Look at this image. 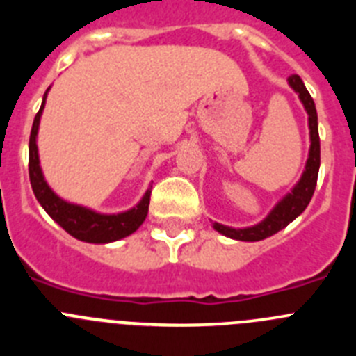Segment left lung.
Returning a JSON list of instances; mask_svg holds the SVG:
<instances>
[{"instance_id":"left-lung-1","label":"left lung","mask_w":356,"mask_h":356,"mask_svg":"<svg viewBox=\"0 0 356 356\" xmlns=\"http://www.w3.org/2000/svg\"><path fill=\"white\" fill-rule=\"evenodd\" d=\"M289 85L298 92L301 103L308 114V128H310V153H308L307 165H305L303 176L298 181L292 193H289L284 200L280 201L278 205L271 210V213L264 219L259 225L250 226V228H229V226L213 222V228L219 234L226 235L229 238H237V241L254 242L262 241V238L271 237L278 234L280 229L285 228L289 222H292L296 217L300 216L308 207L310 200L314 196L317 185V175H319V163H321V144H319V130H317V110L312 96L308 94L303 80L298 74H292L289 78Z\"/></svg>"}]
</instances>
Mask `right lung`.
I'll list each match as a JSON object with an SVG mask.
<instances>
[{
	"instance_id": "1",
	"label": "right lung",
	"mask_w": 356,
	"mask_h": 356,
	"mask_svg": "<svg viewBox=\"0 0 356 356\" xmlns=\"http://www.w3.org/2000/svg\"><path fill=\"white\" fill-rule=\"evenodd\" d=\"M49 90V89H48ZM48 90L42 97V105L33 119V127L30 134V160H28V172H30V184L33 188L37 201L42 209L49 213L53 221L58 222L62 228L72 235L78 241L92 242V244H106L119 238H124L131 235L135 229L139 228L147 216L149 209V196L151 188H147L139 205L121 213H97L90 209H85L81 205L67 203L62 197L53 193L49 185L46 184L39 163V151H37V131H39L40 115H42L44 103Z\"/></svg>"
}]
</instances>
